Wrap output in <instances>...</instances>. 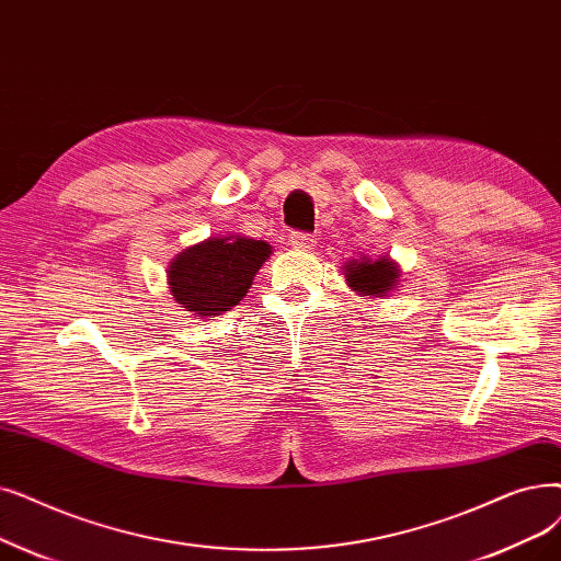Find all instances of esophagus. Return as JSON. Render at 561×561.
Wrapping results in <instances>:
<instances>
[{
    "label": "esophagus",
    "mask_w": 561,
    "mask_h": 561,
    "mask_svg": "<svg viewBox=\"0 0 561 561\" xmlns=\"http://www.w3.org/2000/svg\"><path fill=\"white\" fill-rule=\"evenodd\" d=\"M288 242L296 250H313L316 238H313V233H307V231H294L288 236Z\"/></svg>",
    "instance_id": "1"
}]
</instances>
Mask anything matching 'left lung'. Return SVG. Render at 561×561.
Listing matches in <instances>:
<instances>
[{"instance_id": "1", "label": "left lung", "mask_w": 561, "mask_h": 561, "mask_svg": "<svg viewBox=\"0 0 561 561\" xmlns=\"http://www.w3.org/2000/svg\"><path fill=\"white\" fill-rule=\"evenodd\" d=\"M346 277L355 290H362L367 296H382L387 290L397 286L399 271L392 261L378 259V261H353L346 265Z\"/></svg>"}]
</instances>
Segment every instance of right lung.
I'll return each instance as SVG.
<instances>
[{
  "label": "right lung",
  "instance_id": "add662e5",
  "mask_svg": "<svg viewBox=\"0 0 561 561\" xmlns=\"http://www.w3.org/2000/svg\"><path fill=\"white\" fill-rule=\"evenodd\" d=\"M271 245L245 236L208 238L169 265V288L179 305L199 316H220L245 298Z\"/></svg>",
  "mask_w": 561,
  "mask_h": 561
}]
</instances>
